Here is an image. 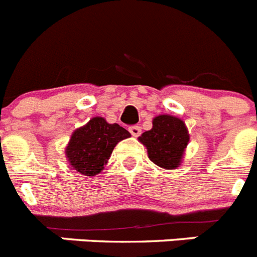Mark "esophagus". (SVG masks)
I'll use <instances>...</instances> for the list:
<instances>
[{
  "instance_id": "obj_1",
  "label": "esophagus",
  "mask_w": 257,
  "mask_h": 257,
  "mask_svg": "<svg viewBox=\"0 0 257 257\" xmlns=\"http://www.w3.org/2000/svg\"><path fill=\"white\" fill-rule=\"evenodd\" d=\"M128 130H130L131 135H133L134 138H138V136H139L140 134H142V128H140L139 126H133V127H130Z\"/></svg>"
}]
</instances>
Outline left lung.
<instances>
[{
    "label": "left lung",
    "mask_w": 257,
    "mask_h": 257,
    "mask_svg": "<svg viewBox=\"0 0 257 257\" xmlns=\"http://www.w3.org/2000/svg\"><path fill=\"white\" fill-rule=\"evenodd\" d=\"M153 126L139 136V142L148 152L149 160L165 170H175L183 163L189 143V131L185 122L170 114L153 118Z\"/></svg>",
    "instance_id": "left-lung-1"
}]
</instances>
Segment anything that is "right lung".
Segmentation results:
<instances>
[{"mask_svg": "<svg viewBox=\"0 0 257 257\" xmlns=\"http://www.w3.org/2000/svg\"><path fill=\"white\" fill-rule=\"evenodd\" d=\"M130 136L119 124L108 123L103 117H92L73 131L65 147V158L81 175L95 176L103 171L115 145Z\"/></svg>", "mask_w": 257, "mask_h": 257, "instance_id": "right-lung-1", "label": "right lung"}]
</instances>
